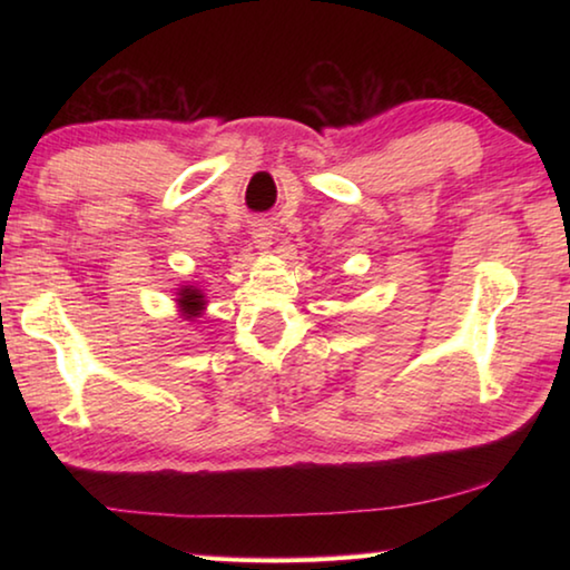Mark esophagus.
Returning <instances> with one entry per match:
<instances>
[{"mask_svg":"<svg viewBox=\"0 0 570 570\" xmlns=\"http://www.w3.org/2000/svg\"><path fill=\"white\" fill-rule=\"evenodd\" d=\"M254 244H256V248L258 250H268L272 248V244H274V230L268 228V226H256L254 228Z\"/></svg>","mask_w":570,"mask_h":570,"instance_id":"1","label":"esophagus"}]
</instances>
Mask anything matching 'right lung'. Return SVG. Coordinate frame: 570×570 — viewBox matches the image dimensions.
Masks as SVG:
<instances>
[{"instance_id":"add662e5","label":"right lung","mask_w":570,"mask_h":570,"mask_svg":"<svg viewBox=\"0 0 570 570\" xmlns=\"http://www.w3.org/2000/svg\"><path fill=\"white\" fill-rule=\"evenodd\" d=\"M176 304H178V312L186 322H196L200 314L206 312V294L204 288L196 286V284H180L176 288Z\"/></svg>"}]
</instances>
